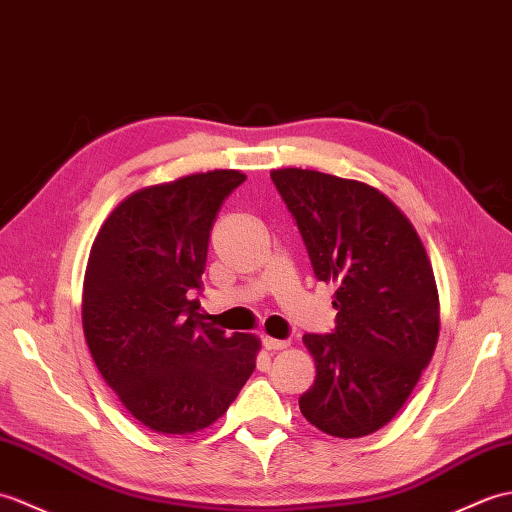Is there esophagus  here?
Returning a JSON list of instances; mask_svg holds the SVG:
<instances>
[{"mask_svg":"<svg viewBox=\"0 0 512 512\" xmlns=\"http://www.w3.org/2000/svg\"><path fill=\"white\" fill-rule=\"evenodd\" d=\"M263 346L267 350H282L289 346V339H276V337H269V335H263Z\"/></svg>","mask_w":512,"mask_h":512,"instance_id":"obj_1","label":"esophagus"}]
</instances>
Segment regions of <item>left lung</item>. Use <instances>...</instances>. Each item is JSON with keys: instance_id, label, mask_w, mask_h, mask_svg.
I'll return each mask as SVG.
<instances>
[{"instance_id": "obj_1", "label": "left lung", "mask_w": 512, "mask_h": 512, "mask_svg": "<svg viewBox=\"0 0 512 512\" xmlns=\"http://www.w3.org/2000/svg\"><path fill=\"white\" fill-rule=\"evenodd\" d=\"M315 278L335 285L337 326L306 333L315 383L300 412L335 438L388 425L434 355L440 304L434 269L412 221L374 186L309 168L271 170Z\"/></svg>"}]
</instances>
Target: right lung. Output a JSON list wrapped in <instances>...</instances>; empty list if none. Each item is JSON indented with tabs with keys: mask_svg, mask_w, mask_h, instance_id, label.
Instances as JSON below:
<instances>
[{
	"mask_svg": "<svg viewBox=\"0 0 512 512\" xmlns=\"http://www.w3.org/2000/svg\"><path fill=\"white\" fill-rule=\"evenodd\" d=\"M243 181L221 168L146 186L118 203L89 252V352L129 414L157 434L210 427L256 368L260 339L203 322L195 298L212 223Z\"/></svg>",
	"mask_w": 512,
	"mask_h": 512,
	"instance_id": "obj_1",
	"label": "right lung"
}]
</instances>
